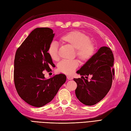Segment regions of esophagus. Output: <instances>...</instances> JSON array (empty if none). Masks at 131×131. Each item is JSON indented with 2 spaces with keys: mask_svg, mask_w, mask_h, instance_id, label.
<instances>
[{
  "mask_svg": "<svg viewBox=\"0 0 131 131\" xmlns=\"http://www.w3.org/2000/svg\"><path fill=\"white\" fill-rule=\"evenodd\" d=\"M67 79H68L69 80H71L73 79V77L70 75H68L67 76Z\"/></svg>",
  "mask_w": 131,
  "mask_h": 131,
  "instance_id": "esophagus-1",
  "label": "esophagus"
}]
</instances>
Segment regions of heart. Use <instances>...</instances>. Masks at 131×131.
<instances>
[{"mask_svg":"<svg viewBox=\"0 0 131 131\" xmlns=\"http://www.w3.org/2000/svg\"><path fill=\"white\" fill-rule=\"evenodd\" d=\"M60 41L75 49L77 56L82 61H87L91 59L95 52V46L90 41L89 37L85 34L79 31L69 32L62 35ZM59 44L56 41L50 43L48 48V53L53 60L56 61L59 59ZM78 60H66L60 61L58 65V70L60 72L71 74L75 71L79 66Z\"/></svg>","mask_w":131,"mask_h":131,"instance_id":"b5f03b06","label":"heart"}]
</instances>
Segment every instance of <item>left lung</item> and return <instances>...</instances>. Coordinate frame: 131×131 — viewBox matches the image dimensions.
<instances>
[{"mask_svg": "<svg viewBox=\"0 0 131 131\" xmlns=\"http://www.w3.org/2000/svg\"><path fill=\"white\" fill-rule=\"evenodd\" d=\"M114 57L112 50L107 46L100 48L97 52L77 71L81 78L73 79L77 83L75 94L80 102L92 106L102 100L111 88L114 79ZM92 76L90 81L83 75Z\"/></svg>", "mask_w": 131, "mask_h": 131, "instance_id": "8db88e82", "label": "left lung"}]
</instances>
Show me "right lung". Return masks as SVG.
Listing matches in <instances>:
<instances>
[{"mask_svg":"<svg viewBox=\"0 0 131 131\" xmlns=\"http://www.w3.org/2000/svg\"><path fill=\"white\" fill-rule=\"evenodd\" d=\"M55 34L49 28L32 30L17 49L14 59V81L20 97L30 105L41 107L51 101L66 80L62 73L46 79L44 70L55 66L48 52Z\"/></svg>","mask_w":131,"mask_h":131,"instance_id":"add662e5","label":"right lung"}]
</instances>
